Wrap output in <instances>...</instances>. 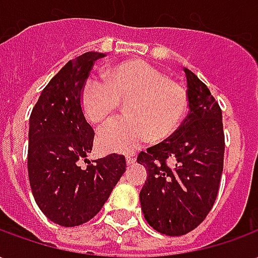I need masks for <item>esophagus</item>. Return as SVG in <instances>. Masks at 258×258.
<instances>
[{
  "instance_id": "34e87169",
  "label": "esophagus",
  "mask_w": 258,
  "mask_h": 258,
  "mask_svg": "<svg viewBox=\"0 0 258 258\" xmlns=\"http://www.w3.org/2000/svg\"><path fill=\"white\" fill-rule=\"evenodd\" d=\"M135 160H137V157H135V155H127V156H125V162H127V164H128V166H131V164H134Z\"/></svg>"
}]
</instances>
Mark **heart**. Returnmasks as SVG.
<instances>
[{"label": "heart", "instance_id": "heart-1", "mask_svg": "<svg viewBox=\"0 0 258 258\" xmlns=\"http://www.w3.org/2000/svg\"><path fill=\"white\" fill-rule=\"evenodd\" d=\"M106 84L88 79L80 103L85 117L95 125H106L125 103L128 117L117 120L102 131V151L128 153L144 142L164 141L179 128L189 107L184 87L155 66L140 59L113 64L103 72Z\"/></svg>", "mask_w": 258, "mask_h": 258}]
</instances>
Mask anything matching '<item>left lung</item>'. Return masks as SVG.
Segmentation results:
<instances>
[{"label":"left lung","mask_w":258,"mask_h":258,"mask_svg":"<svg viewBox=\"0 0 258 258\" xmlns=\"http://www.w3.org/2000/svg\"><path fill=\"white\" fill-rule=\"evenodd\" d=\"M189 113L170 138L138 155L148 178L140 192L148 224L181 236L210 213L224 167L222 113L205 83L184 68Z\"/></svg>","instance_id":"1"}]
</instances>
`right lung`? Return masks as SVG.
<instances>
[{
    "mask_svg": "<svg viewBox=\"0 0 258 258\" xmlns=\"http://www.w3.org/2000/svg\"><path fill=\"white\" fill-rule=\"evenodd\" d=\"M85 52L69 60L42 90L29 127L27 170L40 210L55 224L77 227L99 213L125 171L123 155L91 163L94 130L85 120L80 95L96 59ZM85 160L87 168L79 163Z\"/></svg>",
    "mask_w": 258,
    "mask_h": 258,
    "instance_id": "add662e5",
    "label": "right lung"
}]
</instances>
